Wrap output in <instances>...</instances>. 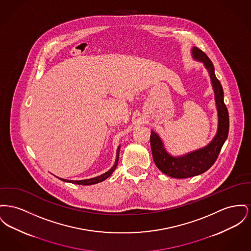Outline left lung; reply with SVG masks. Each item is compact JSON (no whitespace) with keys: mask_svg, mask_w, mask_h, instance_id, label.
<instances>
[{"mask_svg":"<svg viewBox=\"0 0 251 251\" xmlns=\"http://www.w3.org/2000/svg\"><path fill=\"white\" fill-rule=\"evenodd\" d=\"M192 55L195 59L204 62L210 75L218 110V132L212 142L206 147L180 157L171 156L163 147L159 136L154 132H151L150 140L153 161L163 174L175 178L195 176L207 171L218 158L229 129V117L227 108L224 102V91L220 81L214 74V66L211 60L197 47L192 48Z\"/></svg>","mask_w":251,"mask_h":251,"instance_id":"obj_1","label":"left lung"}]
</instances>
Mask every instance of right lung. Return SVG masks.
Returning a JSON list of instances; mask_svg holds the SVG:
<instances>
[{
	"label": "right lung",
	"instance_id": "add662e5",
	"mask_svg": "<svg viewBox=\"0 0 251 251\" xmlns=\"http://www.w3.org/2000/svg\"><path fill=\"white\" fill-rule=\"evenodd\" d=\"M119 149H120V147H118V151H117V160H116V163H115L114 167H113L110 171H108L107 173H105L104 175H101V176H100L86 179V180H79V181H73V180H70V181H69V180H65V179H62V178H59V179L62 180V181H67V182H70V183H73V184H76V185H93V184H97V183L102 182L106 178H108V177L110 176L113 174V172L116 170V168H117V166H118V158H119Z\"/></svg>",
	"mask_w": 251,
	"mask_h": 251
}]
</instances>
